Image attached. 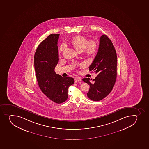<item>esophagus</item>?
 <instances>
[{
    "instance_id": "34e87169",
    "label": "esophagus",
    "mask_w": 149,
    "mask_h": 149,
    "mask_svg": "<svg viewBox=\"0 0 149 149\" xmlns=\"http://www.w3.org/2000/svg\"><path fill=\"white\" fill-rule=\"evenodd\" d=\"M81 81V78H75V82H78L79 81Z\"/></svg>"
}]
</instances>
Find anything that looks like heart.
Returning <instances> with one entry per match:
<instances>
[{
    "label": "heart",
    "mask_w": 149,
    "mask_h": 149,
    "mask_svg": "<svg viewBox=\"0 0 149 149\" xmlns=\"http://www.w3.org/2000/svg\"><path fill=\"white\" fill-rule=\"evenodd\" d=\"M71 42L75 48L79 52H84L86 54L91 55L95 54L97 49V44L94 40L89 41L88 38L81 36H77L71 39ZM66 44L61 45L59 48V53L63 52L66 48Z\"/></svg>",
    "instance_id": "1"
}]
</instances>
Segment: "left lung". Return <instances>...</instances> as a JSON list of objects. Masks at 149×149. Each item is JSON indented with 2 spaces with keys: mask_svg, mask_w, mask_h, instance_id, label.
Returning <instances> with one entry per match:
<instances>
[{
  "mask_svg": "<svg viewBox=\"0 0 149 149\" xmlns=\"http://www.w3.org/2000/svg\"><path fill=\"white\" fill-rule=\"evenodd\" d=\"M89 68L98 75L93 80L89 78L82 79L90 85L87 95L92 100H101L111 93L117 77L116 52L112 41L106 35L100 38L97 53Z\"/></svg>",
  "mask_w": 149,
  "mask_h": 149,
  "instance_id": "1",
  "label": "left lung"
}]
</instances>
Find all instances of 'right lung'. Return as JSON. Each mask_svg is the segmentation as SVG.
Returning <instances> with one entry per match:
<instances>
[{
  "instance_id": "1",
  "label": "right lung",
  "mask_w": 149,
  "mask_h": 149,
  "mask_svg": "<svg viewBox=\"0 0 149 149\" xmlns=\"http://www.w3.org/2000/svg\"><path fill=\"white\" fill-rule=\"evenodd\" d=\"M59 34H51L37 48L34 66L38 86L43 94L56 103L68 99V87L74 84L73 78H64L56 74L55 67L59 61L57 41Z\"/></svg>"
}]
</instances>
